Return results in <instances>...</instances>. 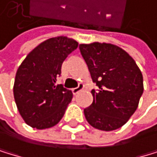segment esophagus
<instances>
[{"instance_id": "obj_1", "label": "esophagus", "mask_w": 157, "mask_h": 157, "mask_svg": "<svg viewBox=\"0 0 157 157\" xmlns=\"http://www.w3.org/2000/svg\"><path fill=\"white\" fill-rule=\"evenodd\" d=\"M83 89H84V86L82 85V84H79V86H78V87L72 89V93H73V94L75 95V94H77L79 92H81Z\"/></svg>"}]
</instances>
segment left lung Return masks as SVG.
<instances>
[{
  "label": "left lung",
  "instance_id": "1",
  "mask_svg": "<svg viewBox=\"0 0 157 157\" xmlns=\"http://www.w3.org/2000/svg\"><path fill=\"white\" fill-rule=\"evenodd\" d=\"M80 52L98 90L84 109L88 123L96 129L112 131L126 124L136 111L144 92L143 75L132 57L111 43L80 44Z\"/></svg>",
  "mask_w": 157,
  "mask_h": 157
}]
</instances>
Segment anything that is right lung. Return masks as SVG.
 <instances>
[{
  "instance_id": "1",
  "label": "right lung",
  "mask_w": 157,
  "mask_h": 157,
  "mask_svg": "<svg viewBox=\"0 0 157 157\" xmlns=\"http://www.w3.org/2000/svg\"><path fill=\"white\" fill-rule=\"evenodd\" d=\"M78 47L67 36L52 37L31 51L17 69L13 94L25 123L36 129L56 125L72 99V92L57 85L62 64Z\"/></svg>"
}]
</instances>
